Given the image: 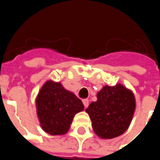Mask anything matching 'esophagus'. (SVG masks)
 <instances>
[{"instance_id": "34e87169", "label": "esophagus", "mask_w": 160, "mask_h": 160, "mask_svg": "<svg viewBox=\"0 0 160 160\" xmlns=\"http://www.w3.org/2000/svg\"><path fill=\"white\" fill-rule=\"evenodd\" d=\"M82 103H83V105H84V108H87L88 106H89V100H88V99H83V100H82Z\"/></svg>"}]
</instances>
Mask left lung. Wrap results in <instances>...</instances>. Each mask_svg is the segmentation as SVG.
I'll return each mask as SVG.
<instances>
[{"label": "left lung", "instance_id": "left-lung-1", "mask_svg": "<svg viewBox=\"0 0 160 160\" xmlns=\"http://www.w3.org/2000/svg\"><path fill=\"white\" fill-rule=\"evenodd\" d=\"M97 100L86 112L92 120L95 134L102 139H112L125 132L135 111L136 102L133 92L120 83L105 85L97 92Z\"/></svg>", "mask_w": 160, "mask_h": 160}]
</instances>
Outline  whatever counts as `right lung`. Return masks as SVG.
Instances as JSON below:
<instances>
[{"label": "right lung", "mask_w": 160, "mask_h": 160, "mask_svg": "<svg viewBox=\"0 0 160 160\" xmlns=\"http://www.w3.org/2000/svg\"><path fill=\"white\" fill-rule=\"evenodd\" d=\"M35 102L40 125L51 135L66 134L75 115L84 110L82 102L72 92L52 80L42 85Z\"/></svg>", "instance_id": "obj_1"}]
</instances>
